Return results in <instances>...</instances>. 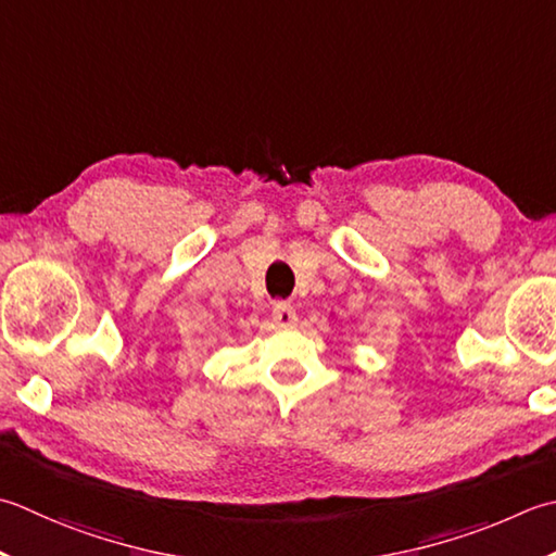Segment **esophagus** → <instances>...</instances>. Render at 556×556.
Segmentation results:
<instances>
[{
	"instance_id": "esophagus-1",
	"label": "esophagus",
	"mask_w": 556,
	"mask_h": 556,
	"mask_svg": "<svg viewBox=\"0 0 556 556\" xmlns=\"http://www.w3.org/2000/svg\"><path fill=\"white\" fill-rule=\"evenodd\" d=\"M271 320H275L277 328H293L296 325V311H293L291 303L279 301L275 303V311H271Z\"/></svg>"
}]
</instances>
